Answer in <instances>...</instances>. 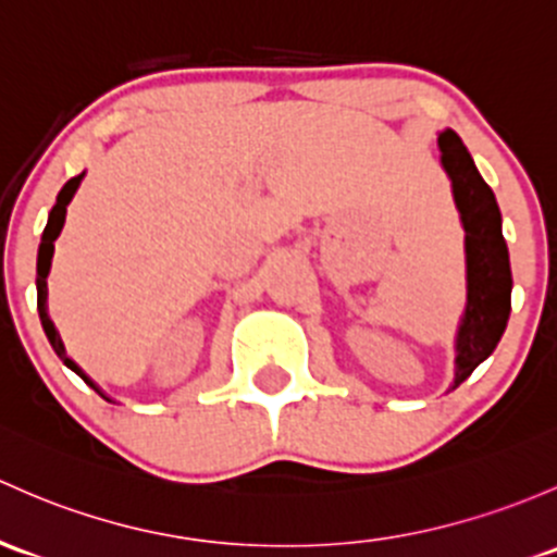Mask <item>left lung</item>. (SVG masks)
<instances>
[{"label": "left lung", "instance_id": "obj_1", "mask_svg": "<svg viewBox=\"0 0 557 557\" xmlns=\"http://www.w3.org/2000/svg\"><path fill=\"white\" fill-rule=\"evenodd\" d=\"M437 144L467 232V312L456 342L454 382V386H459L494 352L505 333L510 320L512 272L494 191L480 178L470 151L454 131L441 133Z\"/></svg>", "mask_w": 557, "mask_h": 557}]
</instances>
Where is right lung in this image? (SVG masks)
<instances>
[{
  "instance_id": "1",
  "label": "right lung",
  "mask_w": 557,
  "mask_h": 557,
  "mask_svg": "<svg viewBox=\"0 0 557 557\" xmlns=\"http://www.w3.org/2000/svg\"><path fill=\"white\" fill-rule=\"evenodd\" d=\"M79 181H82V175H77V178H72L66 186H63L61 195H58V200H55V208L50 210V219H47V226H45V232H42V243H39V259H37V309H39V320H42V327H45L47 338H50L52 349H55V355L61 357V360L66 362V366L72 368L74 373H79L82 382L96 386V384L90 382V379L85 376V373H82V368L77 366V362L69 360L66 352H63L61 336H58V331H55V325H52V320L47 318V307H45V301H47V283H45V280H47V272H50L52 248H55V245H52V243H55L58 234H61V230H63V221H66V205L72 202V197H74V191H77Z\"/></svg>"
}]
</instances>
